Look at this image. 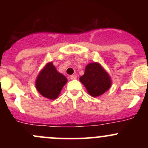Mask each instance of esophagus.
<instances>
[{
  "mask_svg": "<svg viewBox=\"0 0 148 148\" xmlns=\"http://www.w3.org/2000/svg\"><path fill=\"white\" fill-rule=\"evenodd\" d=\"M76 78H77V76H76V75H71L70 76V79H72V80L76 79Z\"/></svg>",
  "mask_w": 148,
  "mask_h": 148,
  "instance_id": "esophagus-1",
  "label": "esophagus"
}]
</instances>
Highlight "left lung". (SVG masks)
Returning <instances> with one entry per match:
<instances>
[{
  "label": "left lung",
  "instance_id": "1",
  "mask_svg": "<svg viewBox=\"0 0 148 148\" xmlns=\"http://www.w3.org/2000/svg\"><path fill=\"white\" fill-rule=\"evenodd\" d=\"M80 81L92 97H98L108 90L111 86V80L104 69L98 62L88 64Z\"/></svg>",
  "mask_w": 148,
  "mask_h": 148
}]
</instances>
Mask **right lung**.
Listing matches in <instances>:
<instances>
[{"label":"right lung","instance_id":"obj_1","mask_svg":"<svg viewBox=\"0 0 148 148\" xmlns=\"http://www.w3.org/2000/svg\"><path fill=\"white\" fill-rule=\"evenodd\" d=\"M67 82V78L58 72L52 62H49L37 76L35 86L42 96L55 99Z\"/></svg>","mask_w":148,"mask_h":148}]
</instances>
